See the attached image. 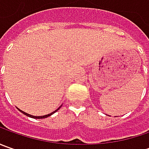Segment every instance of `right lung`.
I'll return each instance as SVG.
<instances>
[{
	"instance_id": "right-lung-1",
	"label": "right lung",
	"mask_w": 149,
	"mask_h": 149,
	"mask_svg": "<svg viewBox=\"0 0 149 149\" xmlns=\"http://www.w3.org/2000/svg\"><path fill=\"white\" fill-rule=\"evenodd\" d=\"M61 107V106H60ZM60 107H59L56 110H54V112H52V113H49V114H46V115H43V116H33V115H31V114H29V113H25L24 111H22V110H20V109H19L22 113H24L25 115H26V116H28V117H30V118H47V117H49V116H50V115H52L54 113H55L56 111H58L59 109H60Z\"/></svg>"
}]
</instances>
